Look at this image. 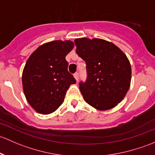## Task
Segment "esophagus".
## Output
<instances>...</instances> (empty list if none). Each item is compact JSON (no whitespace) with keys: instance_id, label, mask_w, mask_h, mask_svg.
Here are the masks:
<instances>
[{"instance_id":"1","label":"esophagus","mask_w":155,"mask_h":155,"mask_svg":"<svg viewBox=\"0 0 155 155\" xmlns=\"http://www.w3.org/2000/svg\"><path fill=\"white\" fill-rule=\"evenodd\" d=\"M73 76H74V78L76 79V82H78V80H79V73L76 72L73 74Z\"/></svg>"}]
</instances>
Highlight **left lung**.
Returning <instances> with one entry per match:
<instances>
[{
  "label": "left lung",
  "instance_id": "obj_1",
  "mask_svg": "<svg viewBox=\"0 0 155 155\" xmlns=\"http://www.w3.org/2000/svg\"><path fill=\"white\" fill-rule=\"evenodd\" d=\"M76 53L85 61L87 78L79 89L87 103L100 110L115 107L130 87L131 68L123 52L100 38H76Z\"/></svg>",
  "mask_w": 155,
  "mask_h": 155
}]
</instances>
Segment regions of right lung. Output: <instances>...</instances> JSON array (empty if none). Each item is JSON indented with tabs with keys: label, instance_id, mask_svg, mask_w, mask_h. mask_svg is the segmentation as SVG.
I'll use <instances>...</instances> for the list:
<instances>
[{
	"label": "right lung",
	"instance_id": "add662e5",
	"mask_svg": "<svg viewBox=\"0 0 155 155\" xmlns=\"http://www.w3.org/2000/svg\"><path fill=\"white\" fill-rule=\"evenodd\" d=\"M73 47L71 41L48 42L27 60L22 74L23 89L27 102L38 113L55 111L64 102L70 85L76 83L65 59Z\"/></svg>",
	"mask_w": 155,
	"mask_h": 155
}]
</instances>
